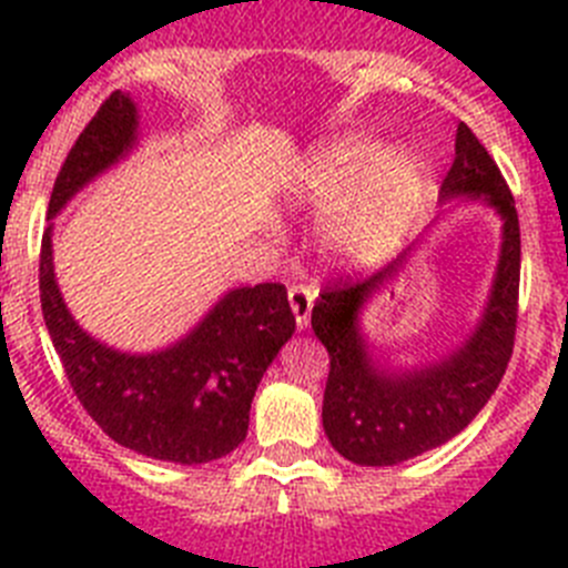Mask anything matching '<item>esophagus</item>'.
Returning <instances> with one entry per match:
<instances>
[{"label": "esophagus", "instance_id": "esophagus-1", "mask_svg": "<svg viewBox=\"0 0 568 568\" xmlns=\"http://www.w3.org/2000/svg\"><path fill=\"white\" fill-rule=\"evenodd\" d=\"M287 298H290V307H293V315H295V327L304 329L310 324V313H313L315 293L310 287H304V284H293V287L287 290Z\"/></svg>", "mask_w": 568, "mask_h": 568}]
</instances>
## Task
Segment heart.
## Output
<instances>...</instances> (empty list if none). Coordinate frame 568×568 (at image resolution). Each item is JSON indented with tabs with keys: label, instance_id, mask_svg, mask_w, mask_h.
Instances as JSON below:
<instances>
[{
	"label": "heart",
	"instance_id": "b5f03b06",
	"mask_svg": "<svg viewBox=\"0 0 568 568\" xmlns=\"http://www.w3.org/2000/svg\"><path fill=\"white\" fill-rule=\"evenodd\" d=\"M426 173L418 155L393 150L381 155L369 139H344L321 153L301 175V193L324 210H341L338 239L381 253L398 239L424 202Z\"/></svg>",
	"mask_w": 568,
	"mask_h": 568
}]
</instances>
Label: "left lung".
Masks as SVG:
<instances>
[{
	"mask_svg": "<svg viewBox=\"0 0 568 568\" xmlns=\"http://www.w3.org/2000/svg\"><path fill=\"white\" fill-rule=\"evenodd\" d=\"M480 199L504 222L498 273L475 333L440 361L415 369H386L369 358L358 329L364 301L404 267L406 253L369 278L341 275L313 307V329L329 353L324 389V433L346 460L393 466L466 429L498 389L515 346L520 287V224L498 164L464 122L455 133V162L440 199Z\"/></svg>",
	"mask_w": 568,
	"mask_h": 568,
	"instance_id": "left-lung-1",
	"label": "left lung"
}]
</instances>
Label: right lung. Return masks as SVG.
Returning <instances> with one entry per match:
<instances>
[{
  "label": "right lung",
  "instance_id": "right-lung-1",
  "mask_svg": "<svg viewBox=\"0 0 568 568\" xmlns=\"http://www.w3.org/2000/svg\"><path fill=\"white\" fill-rule=\"evenodd\" d=\"M139 113L113 90L79 133L50 193L48 219L90 179L133 150ZM50 230L39 253L44 324L79 404L115 444L170 464H207L247 438L261 375L293 338L295 315L284 284H255L224 295L199 327L162 353L128 355L99 344L64 307L53 275Z\"/></svg>",
  "mask_w": 568,
  "mask_h": 568
}]
</instances>
